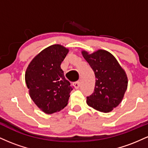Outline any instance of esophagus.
<instances>
[{"label": "esophagus", "instance_id": "1", "mask_svg": "<svg viewBox=\"0 0 148 148\" xmlns=\"http://www.w3.org/2000/svg\"><path fill=\"white\" fill-rule=\"evenodd\" d=\"M74 86H75L76 88H79L80 86H81V81H78L74 83Z\"/></svg>", "mask_w": 148, "mask_h": 148}]
</instances>
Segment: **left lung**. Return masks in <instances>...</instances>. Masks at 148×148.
Returning <instances> with one entry per match:
<instances>
[{
  "mask_svg": "<svg viewBox=\"0 0 148 148\" xmlns=\"http://www.w3.org/2000/svg\"><path fill=\"white\" fill-rule=\"evenodd\" d=\"M81 53L96 78L94 92L88 97L86 102L100 112L113 111L121 102L127 90L126 73L116 58L107 51L99 49L92 53L82 51Z\"/></svg>",
  "mask_w": 148,
  "mask_h": 148,
  "instance_id": "obj_1",
  "label": "left lung"
}]
</instances>
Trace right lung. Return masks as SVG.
<instances>
[{
    "label": "right lung",
    "instance_id": "right-lung-1",
    "mask_svg": "<svg viewBox=\"0 0 148 148\" xmlns=\"http://www.w3.org/2000/svg\"><path fill=\"white\" fill-rule=\"evenodd\" d=\"M68 52L69 49L62 45L50 46L34 58L25 71L30 97L47 114L60 111L68 103L73 88L60 67Z\"/></svg>",
    "mask_w": 148,
    "mask_h": 148
}]
</instances>
